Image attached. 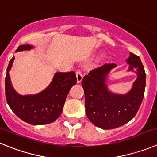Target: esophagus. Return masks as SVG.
<instances>
[{
    "mask_svg": "<svg viewBox=\"0 0 157 157\" xmlns=\"http://www.w3.org/2000/svg\"><path fill=\"white\" fill-rule=\"evenodd\" d=\"M76 76H77V80L78 83H80L83 79V73L80 70H77V73H76Z\"/></svg>",
    "mask_w": 157,
    "mask_h": 157,
    "instance_id": "1",
    "label": "esophagus"
}]
</instances>
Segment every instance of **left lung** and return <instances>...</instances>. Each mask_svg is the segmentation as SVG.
Listing matches in <instances>:
<instances>
[{
  "label": "left lung",
  "mask_w": 157,
  "mask_h": 157,
  "mask_svg": "<svg viewBox=\"0 0 157 157\" xmlns=\"http://www.w3.org/2000/svg\"><path fill=\"white\" fill-rule=\"evenodd\" d=\"M126 61L129 70L136 73L137 79L125 94L112 93L105 84L108 73L117 66L113 63L94 69L83 78L86 115L96 127L109 130L123 126L134 118L142 104L145 87L144 66L140 58L133 53Z\"/></svg>",
  "instance_id": "8db88e82"
}]
</instances>
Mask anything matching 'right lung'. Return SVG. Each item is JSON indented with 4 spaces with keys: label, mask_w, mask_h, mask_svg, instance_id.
Instances as JSON below:
<instances>
[{
    "label": "right lung",
    "mask_w": 157,
    "mask_h": 157,
    "mask_svg": "<svg viewBox=\"0 0 157 157\" xmlns=\"http://www.w3.org/2000/svg\"><path fill=\"white\" fill-rule=\"evenodd\" d=\"M29 44L19 46L15 52L29 50ZM15 57L9 62L5 77L7 102L14 113L22 121L33 125L48 124L56 121L63 112L66 96L70 88L77 84L74 72L56 73L48 87L33 95H21L14 90L10 80L9 70Z\"/></svg>",
    "instance_id": "add662e5"
}]
</instances>
